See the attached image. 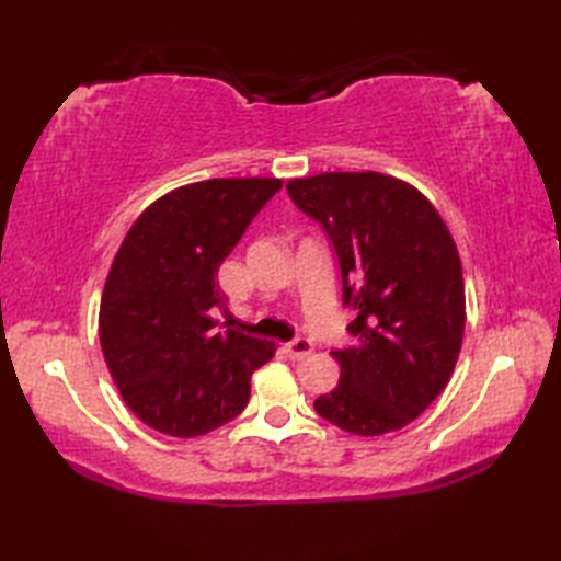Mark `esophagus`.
I'll use <instances>...</instances> for the list:
<instances>
[{
    "label": "esophagus",
    "mask_w": 561,
    "mask_h": 561,
    "mask_svg": "<svg viewBox=\"0 0 561 561\" xmlns=\"http://www.w3.org/2000/svg\"><path fill=\"white\" fill-rule=\"evenodd\" d=\"M287 354L291 356V359H304V356H308L311 354V350H313V342L311 340H306V337H296L294 342H289L287 347Z\"/></svg>",
    "instance_id": "1"
}]
</instances>
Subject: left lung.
Here are the masks:
<instances>
[{
	"label": "left lung",
	"instance_id": "obj_1",
	"mask_svg": "<svg viewBox=\"0 0 561 561\" xmlns=\"http://www.w3.org/2000/svg\"><path fill=\"white\" fill-rule=\"evenodd\" d=\"M296 207L325 226L342 270L356 344L332 352L335 390L316 412L356 436L408 426L453 376L465 332L456 241L414 185L376 171L291 178Z\"/></svg>",
	"mask_w": 561,
	"mask_h": 561
}]
</instances>
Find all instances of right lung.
Segmentation results:
<instances>
[{
	"label": "right lung",
	"mask_w": 561,
	"mask_h": 561,
	"mask_svg": "<svg viewBox=\"0 0 561 561\" xmlns=\"http://www.w3.org/2000/svg\"><path fill=\"white\" fill-rule=\"evenodd\" d=\"M279 178H211L153 199L129 226L105 277L101 350L127 408L175 438L231 422L250 376L277 344L217 330V272Z\"/></svg>",
	"instance_id": "add662e5"
}]
</instances>
